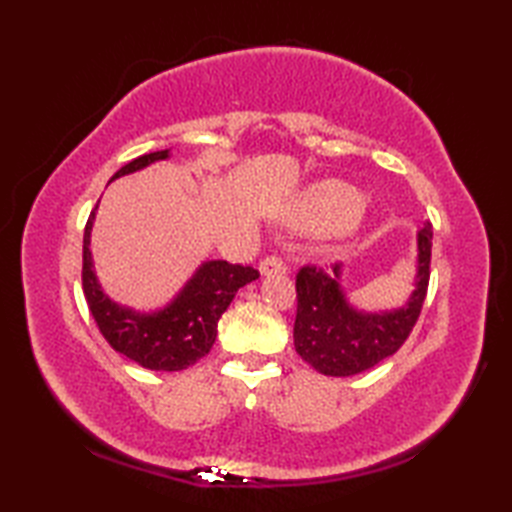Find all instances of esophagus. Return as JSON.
Returning a JSON list of instances; mask_svg holds the SVG:
<instances>
[{
    "mask_svg": "<svg viewBox=\"0 0 512 512\" xmlns=\"http://www.w3.org/2000/svg\"><path fill=\"white\" fill-rule=\"evenodd\" d=\"M286 270H288V266H286L284 259L275 257V255H270V257H266V259H262V262H259V273H262V277L284 275Z\"/></svg>",
    "mask_w": 512,
    "mask_h": 512,
    "instance_id": "34e87169",
    "label": "esophagus"
}]
</instances>
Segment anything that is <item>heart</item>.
Instances as JSON below:
<instances>
[{"mask_svg":"<svg viewBox=\"0 0 512 512\" xmlns=\"http://www.w3.org/2000/svg\"><path fill=\"white\" fill-rule=\"evenodd\" d=\"M358 206H361V198L356 191L345 184H325L310 195L299 222L310 228L341 226L354 220Z\"/></svg>","mask_w":512,"mask_h":512,"instance_id":"b5f03b06","label":"heart"}]
</instances>
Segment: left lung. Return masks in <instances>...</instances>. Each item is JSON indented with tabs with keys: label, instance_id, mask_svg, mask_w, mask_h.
I'll list each match as a JSON object with an SVG mask.
<instances>
[{
	"label": "left lung",
	"instance_id": "left-lung-1",
	"mask_svg": "<svg viewBox=\"0 0 512 512\" xmlns=\"http://www.w3.org/2000/svg\"><path fill=\"white\" fill-rule=\"evenodd\" d=\"M431 224L418 228V266L409 301L394 310L354 308L343 290V264L332 273L303 266L297 273L295 350L325 376H354L400 350L416 325L429 288Z\"/></svg>",
	"mask_w": 512,
	"mask_h": 512
}]
</instances>
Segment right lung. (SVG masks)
Wrapping results in <instances>:
<instances>
[{
  "instance_id": "right-lung-1",
  "label": "right lung",
  "mask_w": 512,
  "mask_h": 512,
  "mask_svg": "<svg viewBox=\"0 0 512 512\" xmlns=\"http://www.w3.org/2000/svg\"><path fill=\"white\" fill-rule=\"evenodd\" d=\"M167 158L169 149L145 154L118 169L112 180ZM94 215L96 206L83 233V292L105 341L129 361L156 372H180L198 363L211 352L217 321L231 306L235 292L255 281L259 277L257 270L228 264L224 259H211L195 270V275L165 308L136 312L107 297L96 279L90 250Z\"/></svg>"
}]
</instances>
